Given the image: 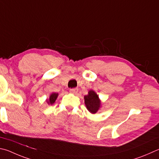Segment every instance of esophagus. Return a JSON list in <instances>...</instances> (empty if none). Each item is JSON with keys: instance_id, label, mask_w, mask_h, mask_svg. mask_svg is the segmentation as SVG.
Returning a JSON list of instances; mask_svg holds the SVG:
<instances>
[{"instance_id": "1", "label": "esophagus", "mask_w": 159, "mask_h": 159, "mask_svg": "<svg viewBox=\"0 0 159 159\" xmlns=\"http://www.w3.org/2000/svg\"><path fill=\"white\" fill-rule=\"evenodd\" d=\"M78 91H79L78 88H72V89H70V90L71 93H73V94H76Z\"/></svg>"}]
</instances>
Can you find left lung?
Here are the masks:
<instances>
[{"instance_id":"left-lung-1","label":"left lung","mask_w":159,"mask_h":159,"mask_svg":"<svg viewBox=\"0 0 159 159\" xmlns=\"http://www.w3.org/2000/svg\"><path fill=\"white\" fill-rule=\"evenodd\" d=\"M85 105L88 111L92 114H95L102 108V101L99 95L92 89L88 92V94L84 96Z\"/></svg>"}]
</instances>
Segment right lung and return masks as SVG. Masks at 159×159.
<instances>
[{"label":"right lung","mask_w":159,"mask_h":159,"mask_svg":"<svg viewBox=\"0 0 159 159\" xmlns=\"http://www.w3.org/2000/svg\"><path fill=\"white\" fill-rule=\"evenodd\" d=\"M57 96H58V93H56V92H53L51 93L50 97L48 99H47V102L48 105H52L56 102V100L57 99Z\"/></svg>","instance_id":"add662e5"}]
</instances>
